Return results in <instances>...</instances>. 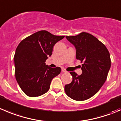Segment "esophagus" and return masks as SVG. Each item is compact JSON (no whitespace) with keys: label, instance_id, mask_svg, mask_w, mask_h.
<instances>
[{"label":"esophagus","instance_id":"esophagus-1","mask_svg":"<svg viewBox=\"0 0 121 121\" xmlns=\"http://www.w3.org/2000/svg\"><path fill=\"white\" fill-rule=\"evenodd\" d=\"M61 71H62V72H63V73H66L67 72V71L64 69H62Z\"/></svg>","mask_w":121,"mask_h":121}]
</instances>
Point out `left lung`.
I'll list each match as a JSON object with an SVG mask.
<instances>
[{
  "mask_svg": "<svg viewBox=\"0 0 121 121\" xmlns=\"http://www.w3.org/2000/svg\"><path fill=\"white\" fill-rule=\"evenodd\" d=\"M65 37L74 45L76 58L83 64L82 74L70 73L73 80L64 86L65 92L73 100H87L100 90L107 78L111 64L109 52L98 38L87 32Z\"/></svg>",
  "mask_w": 121,
  "mask_h": 121,
  "instance_id": "8db88e82",
  "label": "left lung"
}]
</instances>
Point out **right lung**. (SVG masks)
<instances>
[{"instance_id":"add662e5","label":"right lung","mask_w":121,"mask_h":121,"mask_svg":"<svg viewBox=\"0 0 121 121\" xmlns=\"http://www.w3.org/2000/svg\"><path fill=\"white\" fill-rule=\"evenodd\" d=\"M64 36L38 31L26 37L17 45L14 62L15 77L22 91L29 97L39 96L48 92L51 80L61 72V68L45 64L53 47Z\"/></svg>"}]
</instances>
